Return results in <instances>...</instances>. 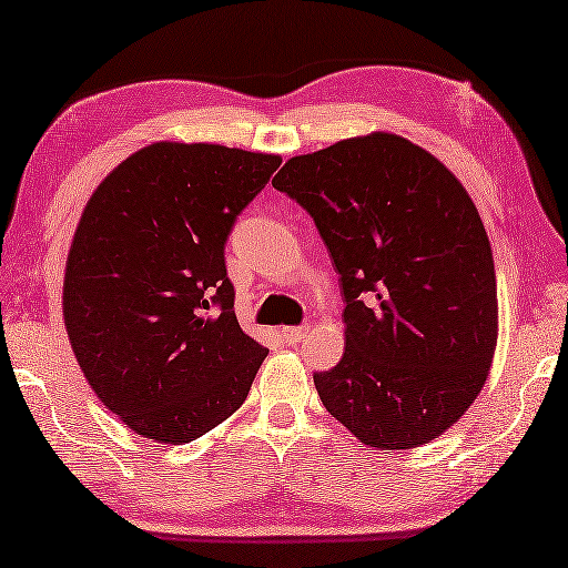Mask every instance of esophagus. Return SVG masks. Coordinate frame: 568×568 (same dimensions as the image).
<instances>
[{
	"label": "esophagus",
	"instance_id": "34e87169",
	"mask_svg": "<svg viewBox=\"0 0 568 568\" xmlns=\"http://www.w3.org/2000/svg\"><path fill=\"white\" fill-rule=\"evenodd\" d=\"M281 334H283V342L300 344V342H305V336L310 334V327L307 324H303V327H285Z\"/></svg>",
	"mask_w": 568,
	"mask_h": 568
}]
</instances>
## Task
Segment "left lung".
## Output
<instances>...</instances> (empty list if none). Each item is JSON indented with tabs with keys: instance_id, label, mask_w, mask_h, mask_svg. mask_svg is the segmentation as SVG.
I'll list each match as a JSON object with an SVG mask.
<instances>
[{
	"instance_id": "8db88e82",
	"label": "left lung",
	"mask_w": 568,
	"mask_h": 568,
	"mask_svg": "<svg viewBox=\"0 0 568 568\" xmlns=\"http://www.w3.org/2000/svg\"><path fill=\"white\" fill-rule=\"evenodd\" d=\"M339 273L346 348L322 405L368 446L413 449L458 422L498 342L493 251L476 204L425 149L376 131L295 155L273 178Z\"/></svg>"
}]
</instances>
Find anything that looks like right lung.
<instances>
[{
  "label": "right lung",
  "mask_w": 568,
  "mask_h": 568,
  "mask_svg": "<svg viewBox=\"0 0 568 568\" xmlns=\"http://www.w3.org/2000/svg\"><path fill=\"white\" fill-rule=\"evenodd\" d=\"M277 165L161 141L92 192L68 253L65 329L92 390L136 434L187 444L244 405L268 348L239 327L224 244Z\"/></svg>",
  "instance_id": "1"
}]
</instances>
